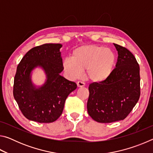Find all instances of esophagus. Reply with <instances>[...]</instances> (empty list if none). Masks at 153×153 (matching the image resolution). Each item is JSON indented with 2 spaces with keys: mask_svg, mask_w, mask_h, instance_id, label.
<instances>
[{
  "mask_svg": "<svg viewBox=\"0 0 153 153\" xmlns=\"http://www.w3.org/2000/svg\"><path fill=\"white\" fill-rule=\"evenodd\" d=\"M77 87H83V86H85V84L84 82L79 81V82H77Z\"/></svg>",
  "mask_w": 153,
  "mask_h": 153,
  "instance_id": "34e87169",
  "label": "esophagus"
}]
</instances>
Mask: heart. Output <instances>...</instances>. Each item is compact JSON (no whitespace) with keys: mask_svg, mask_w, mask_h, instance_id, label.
<instances>
[{"mask_svg":"<svg viewBox=\"0 0 153 153\" xmlns=\"http://www.w3.org/2000/svg\"><path fill=\"white\" fill-rule=\"evenodd\" d=\"M116 55L109 48L102 46L84 45L75 49L72 57L63 60V67L71 78L78 77L86 69V76L90 81L102 82L111 76L115 67Z\"/></svg>","mask_w":153,"mask_h":153,"instance_id":"heart-1","label":"heart"}]
</instances>
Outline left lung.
Instances as JSON below:
<instances>
[{
  "mask_svg": "<svg viewBox=\"0 0 153 153\" xmlns=\"http://www.w3.org/2000/svg\"><path fill=\"white\" fill-rule=\"evenodd\" d=\"M118 53L115 68L104 82L89 86L87 110L99 123L123 120L131 112L140 96V67L135 56L126 48L114 44Z\"/></svg>",
  "mask_w": 153,
  "mask_h": 153,
  "instance_id": "obj_1",
  "label": "left lung"
}]
</instances>
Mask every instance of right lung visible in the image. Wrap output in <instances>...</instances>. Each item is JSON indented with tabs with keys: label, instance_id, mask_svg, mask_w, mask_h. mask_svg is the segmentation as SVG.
Instances as JSON below:
<instances>
[{
	"label": "right lung",
	"instance_id": "1",
	"mask_svg": "<svg viewBox=\"0 0 153 153\" xmlns=\"http://www.w3.org/2000/svg\"><path fill=\"white\" fill-rule=\"evenodd\" d=\"M61 44H45L33 47L25 54L17 67L13 96L21 111L27 120L52 123L63 113L65 102L77 84L61 76L63 70ZM42 68L47 79L42 86L31 81V71Z\"/></svg>",
	"mask_w": 153,
	"mask_h": 153
}]
</instances>
